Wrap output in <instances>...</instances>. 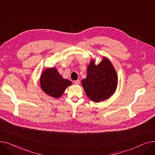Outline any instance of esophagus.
<instances>
[{
  "instance_id": "34e87169",
  "label": "esophagus",
  "mask_w": 155,
  "mask_h": 155,
  "mask_svg": "<svg viewBox=\"0 0 155 155\" xmlns=\"http://www.w3.org/2000/svg\"><path fill=\"white\" fill-rule=\"evenodd\" d=\"M74 84H76V85H79V84H80V81L79 80H76V81H74Z\"/></svg>"
}]
</instances>
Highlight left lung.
I'll list each match as a JSON object with an SVG mask.
<instances>
[{"mask_svg": "<svg viewBox=\"0 0 155 155\" xmlns=\"http://www.w3.org/2000/svg\"><path fill=\"white\" fill-rule=\"evenodd\" d=\"M84 90L91 100L99 102L114 94L117 86V75L112 64L104 57L98 65L94 60L87 66V76L81 81Z\"/></svg>", "mask_w": 155, "mask_h": 155, "instance_id": "8db88e82", "label": "left lung"}]
</instances>
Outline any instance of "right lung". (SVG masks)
Listing matches in <instances>:
<instances>
[{
    "label": "right lung",
    "mask_w": 155,
    "mask_h": 155,
    "mask_svg": "<svg viewBox=\"0 0 155 155\" xmlns=\"http://www.w3.org/2000/svg\"><path fill=\"white\" fill-rule=\"evenodd\" d=\"M72 82L64 79L55 68L45 69L40 77L41 89L50 97L58 98L61 97Z\"/></svg>",
    "instance_id": "obj_1"
}]
</instances>
